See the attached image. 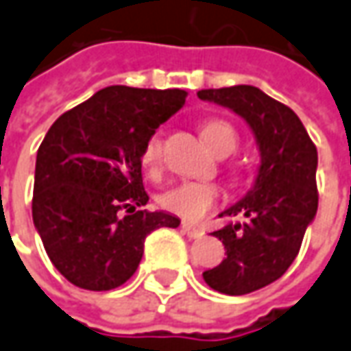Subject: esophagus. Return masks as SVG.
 <instances>
[{
    "mask_svg": "<svg viewBox=\"0 0 351 351\" xmlns=\"http://www.w3.org/2000/svg\"><path fill=\"white\" fill-rule=\"evenodd\" d=\"M181 232L185 234L187 237H193V239H197V237H203V230L201 228H197V226L191 224H181Z\"/></svg>",
    "mask_w": 351,
    "mask_h": 351,
    "instance_id": "1",
    "label": "esophagus"
}]
</instances>
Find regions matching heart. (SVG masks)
I'll use <instances>...</instances> for the list:
<instances>
[{
    "instance_id": "b5f03b06",
    "label": "heart",
    "mask_w": 351,
    "mask_h": 351,
    "mask_svg": "<svg viewBox=\"0 0 351 351\" xmlns=\"http://www.w3.org/2000/svg\"><path fill=\"white\" fill-rule=\"evenodd\" d=\"M201 133H203L204 143L218 156L230 154L236 150L237 133L234 125L226 119H218V117L206 119L201 127ZM160 160H162V137H160V133H152L143 147L141 162L147 168V171L154 173V171H158ZM218 199H220V191L216 185L197 183V181H181L160 195V204L168 213L197 222L218 203Z\"/></svg>"
}]
</instances>
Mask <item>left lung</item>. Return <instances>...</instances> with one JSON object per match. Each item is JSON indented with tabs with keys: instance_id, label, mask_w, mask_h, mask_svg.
I'll list each match as a JSON object with an SVG mask.
<instances>
[{
	"instance_id": "8db88e82",
	"label": "left lung",
	"mask_w": 351,
	"mask_h": 351,
	"mask_svg": "<svg viewBox=\"0 0 351 351\" xmlns=\"http://www.w3.org/2000/svg\"><path fill=\"white\" fill-rule=\"evenodd\" d=\"M245 119L257 141L261 166L245 197L220 216L243 214L213 232L228 257L203 272L204 282L226 295H243L278 280L298 257L307 226L315 220L317 148L300 117L257 86L237 84L199 90Z\"/></svg>"
}]
</instances>
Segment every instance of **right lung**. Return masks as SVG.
<instances>
[{
	"mask_svg": "<svg viewBox=\"0 0 351 351\" xmlns=\"http://www.w3.org/2000/svg\"><path fill=\"white\" fill-rule=\"evenodd\" d=\"M180 88L108 86L65 112L36 154L32 220L53 267L82 290L125 284L145 237L180 218L148 213L141 154L147 138L185 104Z\"/></svg>",
	"mask_w": 351,
	"mask_h": 351,
	"instance_id": "1",
	"label": "right lung"
}]
</instances>
